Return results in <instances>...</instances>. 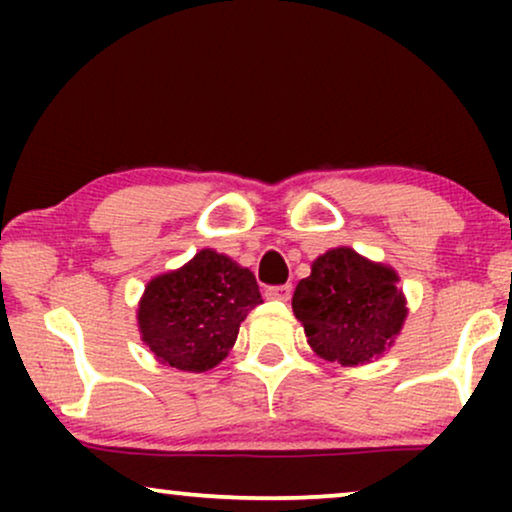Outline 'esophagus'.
<instances>
[{
  "mask_svg": "<svg viewBox=\"0 0 512 512\" xmlns=\"http://www.w3.org/2000/svg\"><path fill=\"white\" fill-rule=\"evenodd\" d=\"M265 298H270V300H289L291 298V284L268 286V289H265Z\"/></svg>",
  "mask_w": 512,
  "mask_h": 512,
  "instance_id": "esophagus-1",
  "label": "esophagus"
}]
</instances>
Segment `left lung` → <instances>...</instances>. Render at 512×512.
I'll list each match as a JSON object with an SVG mask.
<instances>
[{"instance_id":"1","label":"left lung","mask_w":512,"mask_h":512,"mask_svg":"<svg viewBox=\"0 0 512 512\" xmlns=\"http://www.w3.org/2000/svg\"><path fill=\"white\" fill-rule=\"evenodd\" d=\"M396 272L340 247L312 263L293 293L307 342L328 361L356 366L387 352L405 321Z\"/></svg>"}]
</instances>
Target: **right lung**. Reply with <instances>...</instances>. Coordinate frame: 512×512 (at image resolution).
Returning <instances> with one entry per match:
<instances>
[{"mask_svg":"<svg viewBox=\"0 0 512 512\" xmlns=\"http://www.w3.org/2000/svg\"><path fill=\"white\" fill-rule=\"evenodd\" d=\"M258 303L261 291L247 268L202 249L181 270L151 279L139 303V331L158 361L202 373L226 359Z\"/></svg>","mask_w":512,"mask_h":512,"instance_id":"add662e5","label":"right lung"}]
</instances>
